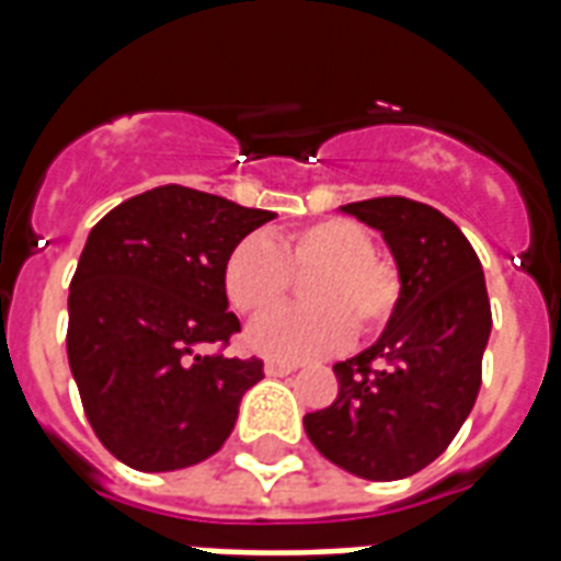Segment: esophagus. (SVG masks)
<instances>
[{
    "label": "esophagus",
    "mask_w": 561,
    "mask_h": 561,
    "mask_svg": "<svg viewBox=\"0 0 561 561\" xmlns=\"http://www.w3.org/2000/svg\"><path fill=\"white\" fill-rule=\"evenodd\" d=\"M297 369V364H290V360H279V358H271L264 360V373L273 375V378H279V375H288Z\"/></svg>",
    "instance_id": "esophagus-1"
}]
</instances>
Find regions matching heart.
Instances as JSON below:
<instances>
[{"instance_id": "b5f03b06", "label": "heart", "mask_w": 561, "mask_h": 561, "mask_svg": "<svg viewBox=\"0 0 561 561\" xmlns=\"http://www.w3.org/2000/svg\"><path fill=\"white\" fill-rule=\"evenodd\" d=\"M302 279L306 306L259 317L244 343L279 360L323 358L350 337H369L390 323L401 299L396 264L375 255L373 236L346 218H325L267 241L241 238L224 262V290L241 314H262L288 297L290 276Z\"/></svg>"}]
</instances>
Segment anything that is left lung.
I'll return each instance as SVG.
<instances>
[{"label": "left lung", "instance_id": "1", "mask_svg": "<svg viewBox=\"0 0 561 561\" xmlns=\"http://www.w3.org/2000/svg\"><path fill=\"white\" fill-rule=\"evenodd\" d=\"M399 264L401 299L378 341L334 364L337 399L306 413L308 439L364 480L416 474L474 408L492 332L483 267L460 227L408 197L346 203Z\"/></svg>", "mask_w": 561, "mask_h": 561}]
</instances>
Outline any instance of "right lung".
Instances as JSON below:
<instances>
[{
    "instance_id": "add662e5",
    "label": "right lung",
    "mask_w": 561,
    "mask_h": 561,
    "mask_svg": "<svg viewBox=\"0 0 561 561\" xmlns=\"http://www.w3.org/2000/svg\"><path fill=\"white\" fill-rule=\"evenodd\" d=\"M273 218L160 186L92 227L69 285L66 352L92 431L130 469H186L220 451L241 396L264 378L259 358L224 355L241 332L224 262Z\"/></svg>"
}]
</instances>
